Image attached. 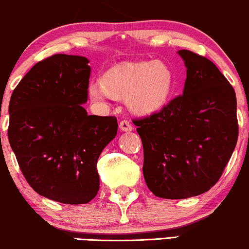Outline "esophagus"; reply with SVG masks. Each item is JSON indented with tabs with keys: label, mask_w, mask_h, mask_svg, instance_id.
I'll use <instances>...</instances> for the list:
<instances>
[{
	"label": "esophagus",
	"mask_w": 249,
	"mask_h": 249,
	"mask_svg": "<svg viewBox=\"0 0 249 249\" xmlns=\"http://www.w3.org/2000/svg\"><path fill=\"white\" fill-rule=\"evenodd\" d=\"M119 127L122 132H132L133 130V125L130 124L129 121H127V120H124V121L120 122Z\"/></svg>",
	"instance_id": "esophagus-1"
}]
</instances>
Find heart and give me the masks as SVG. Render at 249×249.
<instances>
[{
    "label": "heart",
    "instance_id": "obj_1",
    "mask_svg": "<svg viewBox=\"0 0 249 249\" xmlns=\"http://www.w3.org/2000/svg\"><path fill=\"white\" fill-rule=\"evenodd\" d=\"M173 73L158 60L136 61L115 65L102 79L88 85V96L93 103L104 104L111 97L125 98L133 113L147 115L160 110L173 89Z\"/></svg>",
    "mask_w": 249,
    "mask_h": 249
}]
</instances>
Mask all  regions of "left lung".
Masks as SVG:
<instances>
[{
    "label": "left lung",
    "instance_id": "8db88e82",
    "mask_svg": "<svg viewBox=\"0 0 249 249\" xmlns=\"http://www.w3.org/2000/svg\"><path fill=\"white\" fill-rule=\"evenodd\" d=\"M186 68L183 95L136 121L143 177L157 197L184 199L217 183L236 146L234 88L205 57L178 51Z\"/></svg>",
    "mask_w": 249,
    "mask_h": 249
}]
</instances>
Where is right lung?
Segmentation results:
<instances>
[{
  "label": "right lung",
  "mask_w": 249,
  "mask_h": 249,
  "mask_svg": "<svg viewBox=\"0 0 249 249\" xmlns=\"http://www.w3.org/2000/svg\"><path fill=\"white\" fill-rule=\"evenodd\" d=\"M91 69L82 55L54 54L21 79L9 102L8 139L36 192L64 204L97 195V160L116 136L114 116L88 115Z\"/></svg>",
  "instance_id": "1"
}]
</instances>
